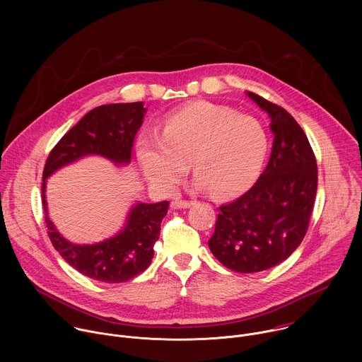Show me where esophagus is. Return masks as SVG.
Listing matches in <instances>:
<instances>
[{
  "label": "esophagus",
  "instance_id": "obj_1",
  "mask_svg": "<svg viewBox=\"0 0 362 362\" xmlns=\"http://www.w3.org/2000/svg\"><path fill=\"white\" fill-rule=\"evenodd\" d=\"M192 204H193V202L179 200V199H176V200H173V202H172V208H173V209H187V208H190Z\"/></svg>",
  "mask_w": 362,
  "mask_h": 362
}]
</instances>
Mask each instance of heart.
<instances>
[{"label": "heart", "mask_w": 362, "mask_h": 362, "mask_svg": "<svg viewBox=\"0 0 362 362\" xmlns=\"http://www.w3.org/2000/svg\"><path fill=\"white\" fill-rule=\"evenodd\" d=\"M269 147L268 134L252 116L209 101H194L168 116L162 133L146 132L137 156L158 189L172 192L189 170L196 189L235 196L259 176Z\"/></svg>", "instance_id": "1"}]
</instances>
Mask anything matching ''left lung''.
Returning a JSON list of instances; mask_svg holds the SVG:
<instances>
[{
	"label": "left lung",
	"mask_w": 362,
	"mask_h": 362,
	"mask_svg": "<svg viewBox=\"0 0 362 362\" xmlns=\"http://www.w3.org/2000/svg\"><path fill=\"white\" fill-rule=\"evenodd\" d=\"M271 117L274 144L267 169L236 200L221 206L209 249L239 274L276 267L300 245L318 186L315 154L296 120L281 106L246 93Z\"/></svg>",
	"instance_id": "8db88e82"
}]
</instances>
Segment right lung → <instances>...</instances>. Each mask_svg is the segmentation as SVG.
I'll return each mask as SVG.
<instances>
[{
	"label": "right lung",
	"mask_w": 362,
	"mask_h": 362,
	"mask_svg": "<svg viewBox=\"0 0 362 362\" xmlns=\"http://www.w3.org/2000/svg\"><path fill=\"white\" fill-rule=\"evenodd\" d=\"M144 115L141 101L115 103L90 110L60 139L44 166L41 196L49 240L70 267L94 281L120 284L148 268L169 202H137L119 233L93 245H78L63 238L48 218L47 179L59 169L87 156H101L117 166L130 163L133 141Z\"/></svg>",
	"instance_id": "obj_1"
}]
</instances>
